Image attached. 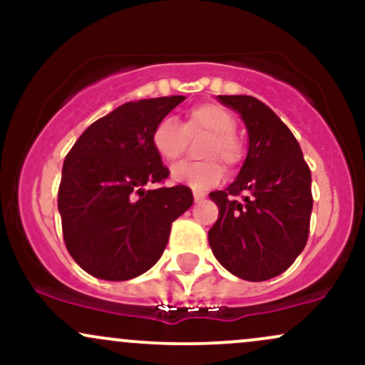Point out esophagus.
Wrapping results in <instances>:
<instances>
[{
    "instance_id": "obj_1",
    "label": "esophagus",
    "mask_w": 365,
    "mask_h": 365,
    "mask_svg": "<svg viewBox=\"0 0 365 365\" xmlns=\"http://www.w3.org/2000/svg\"><path fill=\"white\" fill-rule=\"evenodd\" d=\"M204 197H206V195L200 194V192H194V200H195V202H202Z\"/></svg>"
}]
</instances>
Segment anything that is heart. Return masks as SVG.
Masks as SVG:
<instances>
[{
    "label": "heart",
    "instance_id": "1",
    "mask_svg": "<svg viewBox=\"0 0 365 365\" xmlns=\"http://www.w3.org/2000/svg\"><path fill=\"white\" fill-rule=\"evenodd\" d=\"M237 121L225 106L216 103H200L185 111V120L180 125L171 116H165L154 125L150 144L165 161H177L187 148V137L194 139L207 135L200 144V158L207 161L180 163L171 170V178L187 183L194 190H206L223 178V166L235 168L242 159V144L235 137Z\"/></svg>",
    "mask_w": 365,
    "mask_h": 365
}]
</instances>
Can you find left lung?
<instances>
[{
    "instance_id": "left-lung-1",
    "label": "left lung",
    "mask_w": 365,
    "mask_h": 365,
    "mask_svg": "<svg viewBox=\"0 0 365 365\" xmlns=\"http://www.w3.org/2000/svg\"><path fill=\"white\" fill-rule=\"evenodd\" d=\"M217 101L244 120L249 150L235 182L209 194L220 209L209 245L232 274L266 282L287 271L307 244L311 170L271 108L252 96H217Z\"/></svg>"
}]
</instances>
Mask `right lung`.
<instances>
[{
  "instance_id": "add662e5",
  "label": "right lung",
  "mask_w": 365,
  "mask_h": 365,
  "mask_svg": "<svg viewBox=\"0 0 365 365\" xmlns=\"http://www.w3.org/2000/svg\"><path fill=\"white\" fill-rule=\"evenodd\" d=\"M185 96L125 103L86 128L61 171L63 238L83 271L125 282L163 255L171 223L194 202L185 185L145 190L170 175L150 144L154 125Z\"/></svg>"
}]
</instances>
